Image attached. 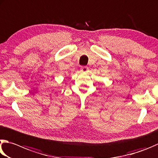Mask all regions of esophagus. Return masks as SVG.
Masks as SVG:
<instances>
[{
	"mask_svg": "<svg viewBox=\"0 0 158 158\" xmlns=\"http://www.w3.org/2000/svg\"><path fill=\"white\" fill-rule=\"evenodd\" d=\"M88 70H89V69H88L87 66H82L81 69V71L82 72H87Z\"/></svg>",
	"mask_w": 158,
	"mask_h": 158,
	"instance_id": "34e87169",
	"label": "esophagus"
}]
</instances>
